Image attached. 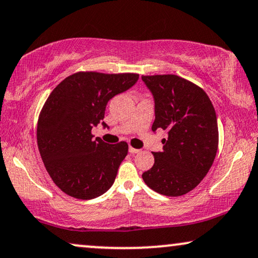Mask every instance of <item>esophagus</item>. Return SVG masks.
Segmentation results:
<instances>
[{
    "mask_svg": "<svg viewBox=\"0 0 258 258\" xmlns=\"http://www.w3.org/2000/svg\"><path fill=\"white\" fill-rule=\"evenodd\" d=\"M129 153L130 154H137V153H140V149H135V148L129 147Z\"/></svg>",
    "mask_w": 258,
    "mask_h": 258,
    "instance_id": "1",
    "label": "esophagus"
}]
</instances>
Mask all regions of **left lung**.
Listing matches in <instances>:
<instances>
[{"label":"left lung","instance_id":"obj_1","mask_svg":"<svg viewBox=\"0 0 258 258\" xmlns=\"http://www.w3.org/2000/svg\"><path fill=\"white\" fill-rule=\"evenodd\" d=\"M155 101L153 132L163 129V151L153 153V168L144 171L146 184L161 195L182 196L196 188L214 163L218 126L206 91L176 75L142 76Z\"/></svg>","mask_w":258,"mask_h":258}]
</instances>
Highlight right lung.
<instances>
[{"mask_svg":"<svg viewBox=\"0 0 258 258\" xmlns=\"http://www.w3.org/2000/svg\"><path fill=\"white\" fill-rule=\"evenodd\" d=\"M137 74L80 72L62 81L45 101L37 122V146L48 174L67 195L91 200L114 183L128 144L93 139L107 103L128 90Z\"/></svg>","mask_w":258,"mask_h":258,"instance_id":"add662e5","label":"right lung"}]
</instances>
